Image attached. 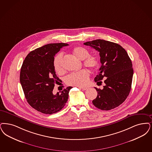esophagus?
<instances>
[{
  "mask_svg": "<svg viewBox=\"0 0 152 152\" xmlns=\"http://www.w3.org/2000/svg\"><path fill=\"white\" fill-rule=\"evenodd\" d=\"M79 88L82 89L83 91H86V90H88L89 89L88 87H79Z\"/></svg>",
  "mask_w": 152,
  "mask_h": 152,
  "instance_id": "obj_1",
  "label": "esophagus"
}]
</instances>
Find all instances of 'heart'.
Wrapping results in <instances>:
<instances>
[{
	"mask_svg": "<svg viewBox=\"0 0 152 152\" xmlns=\"http://www.w3.org/2000/svg\"><path fill=\"white\" fill-rule=\"evenodd\" d=\"M73 53L80 60H84V65L91 69H94L98 64L97 58L93 55H89V52L86 49L81 46H77L73 49ZM63 54L57 55L54 59L53 65L55 71L58 73L63 72L64 68L63 66ZM89 74L83 69L77 72H73L68 75L66 77V81L69 85L83 86L89 81Z\"/></svg>",
	"mask_w": 152,
	"mask_h": 152,
	"instance_id": "1",
	"label": "heart"
}]
</instances>
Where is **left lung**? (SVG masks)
<instances>
[{"label":"left lung","instance_id":"obj_1","mask_svg":"<svg viewBox=\"0 0 152 152\" xmlns=\"http://www.w3.org/2000/svg\"><path fill=\"white\" fill-rule=\"evenodd\" d=\"M84 45L99 52L101 66L94 81L101 85L104 79L105 84L102 89L95 88L97 97L92 103L102 110L113 109L126 99L131 91L134 74L131 60L125 49L115 43L99 39Z\"/></svg>","mask_w":152,"mask_h":152}]
</instances>
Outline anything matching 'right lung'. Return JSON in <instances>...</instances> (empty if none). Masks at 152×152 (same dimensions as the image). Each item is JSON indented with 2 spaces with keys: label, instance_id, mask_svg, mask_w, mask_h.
<instances>
[{
  "label": "right lung",
  "instance_id": "add662e5",
  "mask_svg": "<svg viewBox=\"0 0 152 152\" xmlns=\"http://www.w3.org/2000/svg\"><path fill=\"white\" fill-rule=\"evenodd\" d=\"M64 43H49L31 51L21 68L20 81L25 97L31 106L43 114H52L63 108L71 86L53 94L55 84L60 81L55 73L53 61Z\"/></svg>",
  "mask_w": 152,
  "mask_h": 152
}]
</instances>
